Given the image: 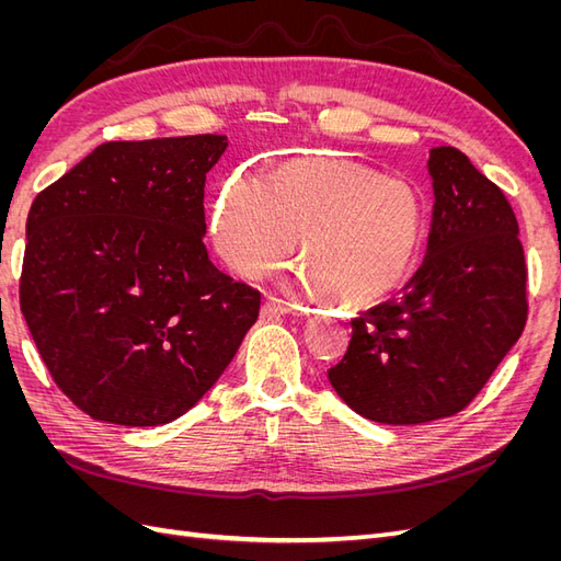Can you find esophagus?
Here are the masks:
<instances>
[{
	"mask_svg": "<svg viewBox=\"0 0 561 561\" xmlns=\"http://www.w3.org/2000/svg\"><path fill=\"white\" fill-rule=\"evenodd\" d=\"M295 309H297L295 301H285V299H280V297L268 295V297L264 299V304H262V316H266V318H278V316L293 313Z\"/></svg>",
	"mask_w": 561,
	"mask_h": 561,
	"instance_id": "obj_1",
	"label": "esophagus"
}]
</instances>
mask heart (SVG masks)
<instances>
[{"instance_id": "1", "label": "heart", "mask_w": 561, "mask_h": 561, "mask_svg": "<svg viewBox=\"0 0 561 561\" xmlns=\"http://www.w3.org/2000/svg\"><path fill=\"white\" fill-rule=\"evenodd\" d=\"M215 248L233 271L262 276L290 262L299 239L307 283L371 304L410 276L426 239V201L412 182L348 159H301L268 178L241 173L213 215Z\"/></svg>"}]
</instances>
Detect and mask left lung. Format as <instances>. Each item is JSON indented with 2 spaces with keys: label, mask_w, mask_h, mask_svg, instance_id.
<instances>
[{
  "label": "left lung",
  "mask_w": 561,
  "mask_h": 561,
  "mask_svg": "<svg viewBox=\"0 0 561 561\" xmlns=\"http://www.w3.org/2000/svg\"><path fill=\"white\" fill-rule=\"evenodd\" d=\"M433 222L416 274L351 320L332 388L365 419L412 426L461 412L515 346L526 264L517 217L499 186L456 147L431 149Z\"/></svg>",
  "instance_id": "left-lung-1"
}]
</instances>
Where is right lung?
<instances>
[{
	"label": "right lung",
	"instance_id": "obj_1",
	"mask_svg": "<svg viewBox=\"0 0 561 561\" xmlns=\"http://www.w3.org/2000/svg\"><path fill=\"white\" fill-rule=\"evenodd\" d=\"M227 135L105 142L37 194L21 311L56 386L91 419L161 426L233 360L262 295L203 245Z\"/></svg>",
	"mask_w": 561,
	"mask_h": 561
}]
</instances>
